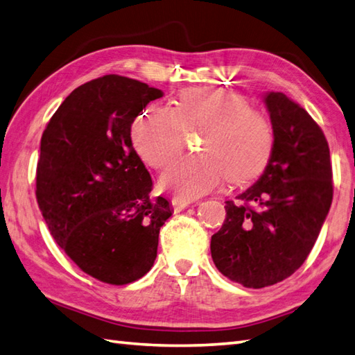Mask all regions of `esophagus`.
Masks as SVG:
<instances>
[{"label":"esophagus","mask_w":355,"mask_h":355,"mask_svg":"<svg viewBox=\"0 0 355 355\" xmlns=\"http://www.w3.org/2000/svg\"><path fill=\"white\" fill-rule=\"evenodd\" d=\"M171 207H173V209H175V212H180L182 209H185L187 207H190V202L182 200V199H179V198H175V199L171 200Z\"/></svg>","instance_id":"34e87169"}]
</instances>
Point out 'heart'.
Returning <instances> with one entry per match:
<instances>
[{
    "label": "heart",
    "mask_w": 355,
    "mask_h": 355,
    "mask_svg": "<svg viewBox=\"0 0 355 355\" xmlns=\"http://www.w3.org/2000/svg\"><path fill=\"white\" fill-rule=\"evenodd\" d=\"M198 129L200 155L175 162L161 178V187L179 199H198L226 178L234 184L248 182L270 159L269 118L240 94L208 86L184 89L173 109H147L132 123L130 139L141 159L162 170L182 152L185 132Z\"/></svg>",
    "instance_id": "obj_1"
}]
</instances>
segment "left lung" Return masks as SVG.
Wrapping results in <instances>:
<instances>
[{
    "label": "left lung",
    "instance_id": "left-lung-1",
    "mask_svg": "<svg viewBox=\"0 0 355 355\" xmlns=\"http://www.w3.org/2000/svg\"><path fill=\"white\" fill-rule=\"evenodd\" d=\"M264 103L273 150L257 182L226 202L211 237V257L226 278L263 288L293 275L311 252L333 202V170L324 132L282 92Z\"/></svg>",
    "mask_w": 355,
    "mask_h": 355
}]
</instances>
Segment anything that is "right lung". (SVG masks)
Here are the masks:
<instances>
[{
    "instance_id": "1",
    "label": "right lung",
    "mask_w": 355,
    "mask_h": 355,
    "mask_svg": "<svg viewBox=\"0 0 355 355\" xmlns=\"http://www.w3.org/2000/svg\"><path fill=\"white\" fill-rule=\"evenodd\" d=\"M161 89L109 74L78 86L46 124L36 199L65 254L89 277L112 286L139 279L156 259L171 216L152 198V178L132 147L130 128Z\"/></svg>"
}]
</instances>
